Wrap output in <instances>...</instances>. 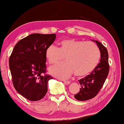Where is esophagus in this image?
I'll return each mask as SVG.
<instances>
[{
    "mask_svg": "<svg viewBox=\"0 0 124 124\" xmlns=\"http://www.w3.org/2000/svg\"><path fill=\"white\" fill-rule=\"evenodd\" d=\"M63 83L65 84H66V85H69L70 83V81H66V80L63 81Z\"/></svg>",
    "mask_w": 124,
    "mask_h": 124,
    "instance_id": "esophagus-1",
    "label": "esophagus"
}]
</instances>
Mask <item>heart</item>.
<instances>
[{
  "label": "heart",
  "mask_w": 124,
  "mask_h": 124,
  "mask_svg": "<svg viewBox=\"0 0 124 124\" xmlns=\"http://www.w3.org/2000/svg\"><path fill=\"white\" fill-rule=\"evenodd\" d=\"M59 47L50 46L46 57L50 64H56L65 57L66 62L50 67V74L60 79H67L73 73L78 77L86 75L94 70L99 62L101 53L97 45L91 41L64 39Z\"/></svg>",
  "instance_id": "obj_1"
}]
</instances>
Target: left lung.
<instances>
[{"mask_svg": "<svg viewBox=\"0 0 124 124\" xmlns=\"http://www.w3.org/2000/svg\"><path fill=\"white\" fill-rule=\"evenodd\" d=\"M95 42L101 52L100 62L91 74L79 81L81 87L80 91L74 97L78 101H86L95 97L101 89L107 77L109 66L108 63V54L106 47L97 40Z\"/></svg>", "mask_w": 124, "mask_h": 124, "instance_id": "left-lung-1", "label": "left lung"}]
</instances>
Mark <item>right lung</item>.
Wrapping results in <instances>:
<instances>
[{
    "instance_id": "right-lung-1",
    "label": "right lung",
    "mask_w": 124,
    "mask_h": 124,
    "mask_svg": "<svg viewBox=\"0 0 124 124\" xmlns=\"http://www.w3.org/2000/svg\"><path fill=\"white\" fill-rule=\"evenodd\" d=\"M56 34L34 33L16 44L9 58V68L15 89L27 100L37 101L47 91L52 78L46 72V51L53 44Z\"/></svg>"
}]
</instances>
